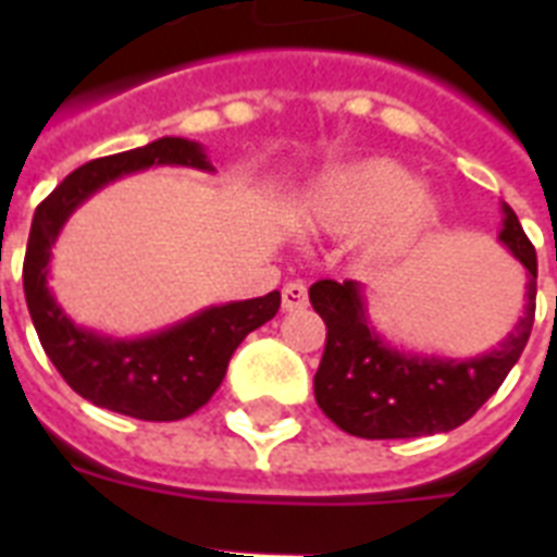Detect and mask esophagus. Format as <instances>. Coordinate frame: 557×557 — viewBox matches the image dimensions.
Returning <instances> with one entry per match:
<instances>
[{"mask_svg": "<svg viewBox=\"0 0 557 557\" xmlns=\"http://www.w3.org/2000/svg\"><path fill=\"white\" fill-rule=\"evenodd\" d=\"M309 304V292H306L304 283H286L283 286V309L286 312H300Z\"/></svg>", "mask_w": 557, "mask_h": 557, "instance_id": "1", "label": "esophagus"}]
</instances>
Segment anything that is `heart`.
Returning a JSON list of instances; mask_svg holds the SVG:
<instances>
[{
    "label": "heart",
    "mask_w": 557,
    "mask_h": 557,
    "mask_svg": "<svg viewBox=\"0 0 557 557\" xmlns=\"http://www.w3.org/2000/svg\"><path fill=\"white\" fill-rule=\"evenodd\" d=\"M295 222L312 234H358L367 262L393 265L428 243L440 225V199L393 161H352L326 170L304 193Z\"/></svg>",
    "instance_id": "obj_1"
}]
</instances>
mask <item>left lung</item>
<instances>
[{
	"label": "left lung",
	"mask_w": 557,
	"mask_h": 557,
	"mask_svg": "<svg viewBox=\"0 0 557 557\" xmlns=\"http://www.w3.org/2000/svg\"><path fill=\"white\" fill-rule=\"evenodd\" d=\"M500 243L529 271L527 306L515 330L474 358L413 356L389 347L367 321L356 280H318L309 288L326 323V347L314 372V398L341 431L361 440H413L468 422L518 364L535 323L537 257L518 216L503 205Z\"/></svg>",
	"instance_id": "1"
}]
</instances>
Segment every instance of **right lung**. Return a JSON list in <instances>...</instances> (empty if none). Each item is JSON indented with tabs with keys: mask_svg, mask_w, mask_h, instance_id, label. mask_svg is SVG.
<instances>
[{
	"mask_svg": "<svg viewBox=\"0 0 557 557\" xmlns=\"http://www.w3.org/2000/svg\"><path fill=\"white\" fill-rule=\"evenodd\" d=\"M152 164L213 170L201 144L187 138H159L77 168L39 201L25 248L22 286L39 344L74 393L144 422H176L208 405L245 335L277 314L280 292L210 306L147 338L115 341L74 326L48 288L51 245L74 208L109 182Z\"/></svg>",
	"mask_w": 557,
	"mask_h": 557,
	"instance_id": "1",
	"label": "right lung"
}]
</instances>
